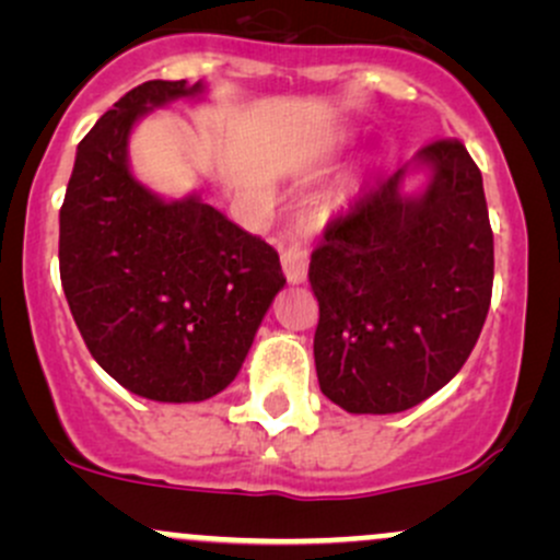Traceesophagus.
I'll list each match as a JSON object with an SVG mask.
<instances>
[{
    "instance_id": "obj_1",
    "label": "esophagus",
    "mask_w": 560,
    "mask_h": 560,
    "mask_svg": "<svg viewBox=\"0 0 560 560\" xmlns=\"http://www.w3.org/2000/svg\"><path fill=\"white\" fill-rule=\"evenodd\" d=\"M281 268L289 284H302L307 276V249L298 240H289L287 247L281 249Z\"/></svg>"
}]
</instances>
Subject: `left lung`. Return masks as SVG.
Masks as SVG:
<instances>
[{
    "instance_id": "8db88e82",
    "label": "left lung",
    "mask_w": 560,
    "mask_h": 560,
    "mask_svg": "<svg viewBox=\"0 0 560 560\" xmlns=\"http://www.w3.org/2000/svg\"><path fill=\"white\" fill-rule=\"evenodd\" d=\"M430 182L405 192L404 178ZM481 173L458 139L421 147L334 218L311 258L320 392L347 413H400L464 369L492 298Z\"/></svg>"
}]
</instances>
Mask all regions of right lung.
<instances>
[{"label":"right lung","mask_w":560,"mask_h":560,"mask_svg":"<svg viewBox=\"0 0 560 560\" xmlns=\"http://www.w3.org/2000/svg\"><path fill=\"white\" fill-rule=\"evenodd\" d=\"M202 94V81H147L120 96L81 139L60 208V279L83 342L120 387L158 402L226 389L287 284L271 244L199 191L165 199L133 176V126Z\"/></svg>","instance_id":"obj_1"}]
</instances>
